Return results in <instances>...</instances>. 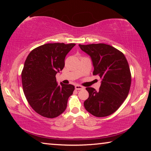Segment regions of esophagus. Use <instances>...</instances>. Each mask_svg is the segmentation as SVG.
Returning <instances> with one entry per match:
<instances>
[{"label": "esophagus", "mask_w": 151, "mask_h": 151, "mask_svg": "<svg viewBox=\"0 0 151 151\" xmlns=\"http://www.w3.org/2000/svg\"><path fill=\"white\" fill-rule=\"evenodd\" d=\"M75 88L76 90H82V89L84 88L83 86H82L81 85H76L75 86Z\"/></svg>", "instance_id": "34e87169"}]
</instances>
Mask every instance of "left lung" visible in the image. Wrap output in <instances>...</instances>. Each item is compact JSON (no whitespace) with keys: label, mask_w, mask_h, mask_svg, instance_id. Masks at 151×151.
Instances as JSON below:
<instances>
[{"label":"left lung","mask_w":151,"mask_h":151,"mask_svg":"<svg viewBox=\"0 0 151 151\" xmlns=\"http://www.w3.org/2000/svg\"><path fill=\"white\" fill-rule=\"evenodd\" d=\"M78 46L91 57L93 75L102 79L99 91L86 88L89 96L84 102L85 108L96 117L111 115L121 106L129 93L131 74L127 58L118 49L103 43Z\"/></svg>","instance_id":"8db88e82"}]
</instances>
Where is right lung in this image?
I'll return each instance as SVG.
<instances>
[{"label":"right lung","instance_id":"1","mask_svg":"<svg viewBox=\"0 0 151 151\" xmlns=\"http://www.w3.org/2000/svg\"><path fill=\"white\" fill-rule=\"evenodd\" d=\"M75 45L47 43L28 55L21 73L22 88L28 103L40 115L52 119L65 111L75 86L58 85L56 75L63 69L66 55Z\"/></svg>","mask_w":151,"mask_h":151}]
</instances>
